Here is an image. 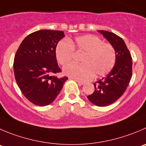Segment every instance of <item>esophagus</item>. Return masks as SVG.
Returning <instances> with one entry per match:
<instances>
[{
	"mask_svg": "<svg viewBox=\"0 0 146 146\" xmlns=\"http://www.w3.org/2000/svg\"><path fill=\"white\" fill-rule=\"evenodd\" d=\"M74 80H75V81L77 82L78 83V84H80V85H83V84H84V82H81V81H80V80H75V79H74Z\"/></svg>",
	"mask_w": 146,
	"mask_h": 146,
	"instance_id": "34e87169",
	"label": "esophagus"
}]
</instances>
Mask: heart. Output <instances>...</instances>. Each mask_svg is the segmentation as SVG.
Instances as JSON below:
<instances>
[{
  "label": "heart",
  "instance_id": "obj_1",
  "mask_svg": "<svg viewBox=\"0 0 146 146\" xmlns=\"http://www.w3.org/2000/svg\"><path fill=\"white\" fill-rule=\"evenodd\" d=\"M74 50L83 53L80 64H69L63 68L64 74L77 80L86 81L92 77H102L113 69L117 54L115 47L96 36H77L74 40L62 39L56 46L55 54L58 63L65 65L74 57Z\"/></svg>",
  "mask_w": 146,
  "mask_h": 146
}]
</instances>
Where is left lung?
<instances>
[{
    "instance_id": "1",
    "label": "left lung",
    "mask_w": 146,
    "mask_h": 146,
    "mask_svg": "<svg viewBox=\"0 0 146 146\" xmlns=\"http://www.w3.org/2000/svg\"><path fill=\"white\" fill-rule=\"evenodd\" d=\"M115 47V64L107 77L94 83L95 91L87 96L89 100L99 107L110 105L117 101L126 90L132 77V57L123 38L114 33L98 31Z\"/></svg>"
}]
</instances>
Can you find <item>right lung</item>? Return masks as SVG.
Instances as JSON below:
<instances>
[{"mask_svg":"<svg viewBox=\"0 0 146 146\" xmlns=\"http://www.w3.org/2000/svg\"><path fill=\"white\" fill-rule=\"evenodd\" d=\"M64 36L61 31H37L28 35L16 51L13 62L16 81L23 95L34 105L51 104L68 80L56 76L62 70L55 50Z\"/></svg>","mask_w":146,"mask_h":146,"instance_id":"obj_1","label":"right lung"}]
</instances>
